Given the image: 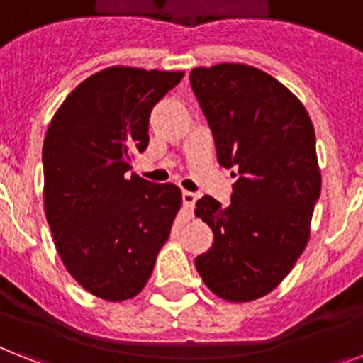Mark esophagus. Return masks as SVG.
Here are the masks:
<instances>
[{
  "mask_svg": "<svg viewBox=\"0 0 363 363\" xmlns=\"http://www.w3.org/2000/svg\"><path fill=\"white\" fill-rule=\"evenodd\" d=\"M196 199H197V196L194 194V191H182V203H184V207H186L188 211H191V208H194V205H196Z\"/></svg>",
  "mask_w": 363,
  "mask_h": 363,
  "instance_id": "1",
  "label": "esophagus"
}]
</instances>
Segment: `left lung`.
<instances>
[{
  "mask_svg": "<svg viewBox=\"0 0 363 363\" xmlns=\"http://www.w3.org/2000/svg\"><path fill=\"white\" fill-rule=\"evenodd\" d=\"M190 85L220 166L238 177L228 207L211 196L196 203L214 233L196 268L220 298L250 302L278 287L308 244L320 196L313 125L302 102L255 67H199Z\"/></svg>",
  "mask_w": 363,
  "mask_h": 363,
  "instance_id": "obj_1",
  "label": "left lung"
}]
</instances>
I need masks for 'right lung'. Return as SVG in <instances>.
Segmentation results:
<instances>
[{"label":"right lung","instance_id":"obj_1","mask_svg":"<svg viewBox=\"0 0 363 363\" xmlns=\"http://www.w3.org/2000/svg\"><path fill=\"white\" fill-rule=\"evenodd\" d=\"M182 72L110 67L82 82L50 123L43 147L44 211L59 257L99 298L145 287L181 208V190L132 173L149 145V117Z\"/></svg>","mask_w":363,"mask_h":363}]
</instances>
